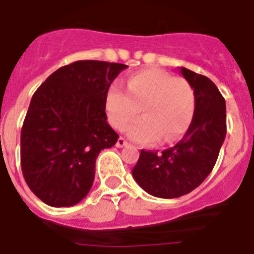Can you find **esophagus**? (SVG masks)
<instances>
[{
	"mask_svg": "<svg viewBox=\"0 0 254 254\" xmlns=\"http://www.w3.org/2000/svg\"><path fill=\"white\" fill-rule=\"evenodd\" d=\"M127 144H129V143H127L125 138L120 137V138H118V140H117L116 145H117V147H118V148H122V147H125V145H127Z\"/></svg>",
	"mask_w": 254,
	"mask_h": 254,
	"instance_id": "obj_1",
	"label": "esophagus"
}]
</instances>
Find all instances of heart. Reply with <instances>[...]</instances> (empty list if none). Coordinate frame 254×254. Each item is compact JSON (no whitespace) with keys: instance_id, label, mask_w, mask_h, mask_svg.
Listing matches in <instances>:
<instances>
[{"instance_id":"obj_1","label":"heart","mask_w":254,"mask_h":254,"mask_svg":"<svg viewBox=\"0 0 254 254\" xmlns=\"http://www.w3.org/2000/svg\"><path fill=\"white\" fill-rule=\"evenodd\" d=\"M194 106L190 84L158 69L132 74L127 91L114 84L106 94V111L116 129H122L141 111L143 118L127 130L129 137L140 143L176 141L190 127Z\"/></svg>"}]
</instances>
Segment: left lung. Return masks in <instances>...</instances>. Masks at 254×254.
<instances>
[{"label":"left lung","instance_id":"8db88e82","mask_svg":"<svg viewBox=\"0 0 254 254\" xmlns=\"http://www.w3.org/2000/svg\"><path fill=\"white\" fill-rule=\"evenodd\" d=\"M194 92V114L178 143L162 152L144 151L132 176L144 190L160 198H176L196 189L212 171L226 137V102L205 76L181 67Z\"/></svg>","mask_w":254,"mask_h":254}]
</instances>
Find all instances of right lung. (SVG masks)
Returning <instances> with one entry per match:
<instances>
[{"instance_id": "obj_1", "label": "right lung", "mask_w": 254, "mask_h": 254, "mask_svg": "<svg viewBox=\"0 0 254 254\" xmlns=\"http://www.w3.org/2000/svg\"><path fill=\"white\" fill-rule=\"evenodd\" d=\"M125 67L76 61L52 73L32 96L21 129V170L47 205L72 207L88 194L98 155L120 137L107 124L106 94Z\"/></svg>"}]
</instances>
